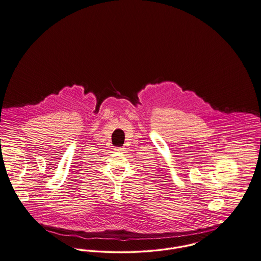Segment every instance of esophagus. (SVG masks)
Instances as JSON below:
<instances>
[{
  "label": "esophagus",
  "instance_id": "34e87169",
  "mask_svg": "<svg viewBox=\"0 0 261 261\" xmlns=\"http://www.w3.org/2000/svg\"><path fill=\"white\" fill-rule=\"evenodd\" d=\"M115 149H116V150H117V151H122V150H123V149H124V148H121V147H116V148H115Z\"/></svg>",
  "mask_w": 261,
  "mask_h": 261
}]
</instances>
